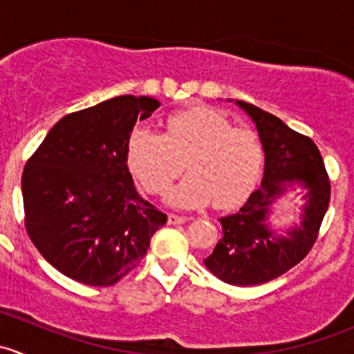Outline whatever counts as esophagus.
Masks as SVG:
<instances>
[{"label":"esophagus","instance_id":"obj_1","mask_svg":"<svg viewBox=\"0 0 354 354\" xmlns=\"http://www.w3.org/2000/svg\"><path fill=\"white\" fill-rule=\"evenodd\" d=\"M187 221H188V217L178 216V214H169V216H167V223L169 224H183V223H187Z\"/></svg>","mask_w":354,"mask_h":354}]
</instances>
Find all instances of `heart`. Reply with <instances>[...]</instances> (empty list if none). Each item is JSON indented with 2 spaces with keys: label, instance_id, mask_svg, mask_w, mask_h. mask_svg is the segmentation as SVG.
Here are the masks:
<instances>
[{
  "label": "heart",
  "instance_id": "obj_1",
  "mask_svg": "<svg viewBox=\"0 0 354 354\" xmlns=\"http://www.w3.org/2000/svg\"><path fill=\"white\" fill-rule=\"evenodd\" d=\"M164 133L135 128L127 142V162L152 195H166L173 181L190 171L169 194L176 207L212 202L219 209L238 205L260 176L263 149L250 128L233 127L221 111L207 106L178 111L164 123Z\"/></svg>",
  "mask_w": 354,
  "mask_h": 354
}]
</instances>
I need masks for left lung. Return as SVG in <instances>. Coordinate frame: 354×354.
Wrapping results in <instances>:
<instances>
[{
	"label": "left lung",
	"instance_id": "left-lung-1",
	"mask_svg": "<svg viewBox=\"0 0 354 354\" xmlns=\"http://www.w3.org/2000/svg\"><path fill=\"white\" fill-rule=\"evenodd\" d=\"M236 104L252 118L262 142V185L236 214L221 217L223 238L203 263L224 283L257 286L283 276L308 255L329 207L330 181L312 138L250 102ZM295 184L307 192L302 223L277 235L266 221L270 207Z\"/></svg>",
	"mask_w": 354,
	"mask_h": 354
}]
</instances>
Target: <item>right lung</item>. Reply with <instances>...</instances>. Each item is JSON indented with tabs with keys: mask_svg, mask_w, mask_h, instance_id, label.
Returning <instances> with one entry per match:
<instances>
[{
	"mask_svg": "<svg viewBox=\"0 0 354 354\" xmlns=\"http://www.w3.org/2000/svg\"><path fill=\"white\" fill-rule=\"evenodd\" d=\"M157 108L147 95H120L66 114L25 164L28 238L70 279L113 286L166 224V214L138 195L127 164L135 123Z\"/></svg>",
	"mask_w": 354,
	"mask_h": 354,
	"instance_id": "obj_1",
	"label": "right lung"
}]
</instances>
